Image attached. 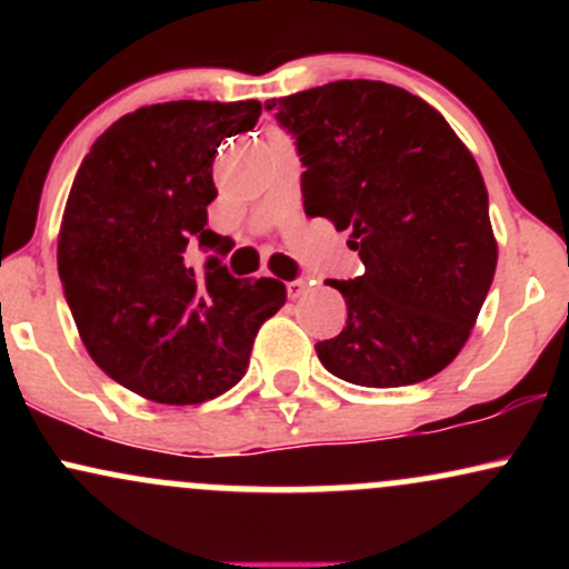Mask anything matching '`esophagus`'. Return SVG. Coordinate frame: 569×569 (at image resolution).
Segmentation results:
<instances>
[{
	"label": "esophagus",
	"mask_w": 569,
	"mask_h": 569,
	"mask_svg": "<svg viewBox=\"0 0 569 569\" xmlns=\"http://www.w3.org/2000/svg\"><path fill=\"white\" fill-rule=\"evenodd\" d=\"M286 291H289L291 299H299V297H302V293L307 291V283H305L302 278H299V280H289V283H286Z\"/></svg>",
	"instance_id": "esophagus-1"
}]
</instances>
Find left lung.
I'll return each mask as SVG.
<instances>
[{"label":"left lung","instance_id":"1","mask_svg":"<svg viewBox=\"0 0 569 569\" xmlns=\"http://www.w3.org/2000/svg\"><path fill=\"white\" fill-rule=\"evenodd\" d=\"M297 143L307 217L350 230L363 276L326 280L348 323L316 345L339 380L401 388L439 375L471 335L498 267L473 154L422 98L339 80L264 103Z\"/></svg>","mask_w":569,"mask_h":569}]
</instances>
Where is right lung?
<instances>
[{"instance_id": "add662e5", "label": "right lung", "mask_w": 569, "mask_h": 569, "mask_svg": "<svg viewBox=\"0 0 569 569\" xmlns=\"http://www.w3.org/2000/svg\"><path fill=\"white\" fill-rule=\"evenodd\" d=\"M259 101H168L114 122L71 184L58 276L90 358L158 403H202L240 382L280 280L227 270L232 240L208 230L219 143L246 133ZM209 253L200 271L186 248Z\"/></svg>"}]
</instances>
